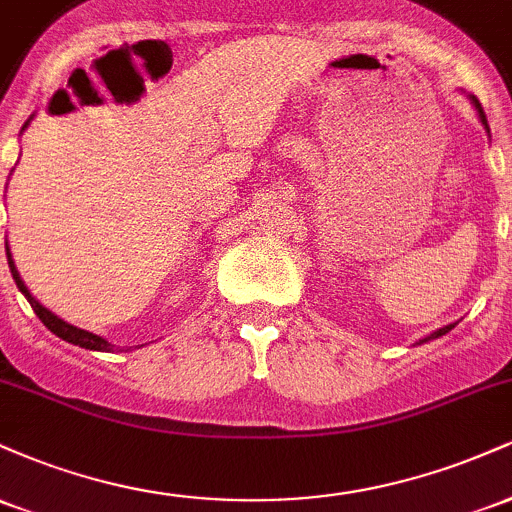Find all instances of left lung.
I'll return each instance as SVG.
<instances>
[{"instance_id": "1", "label": "left lung", "mask_w": 512, "mask_h": 512, "mask_svg": "<svg viewBox=\"0 0 512 512\" xmlns=\"http://www.w3.org/2000/svg\"><path fill=\"white\" fill-rule=\"evenodd\" d=\"M469 101H472V105L474 108H477V115H479V120H481V125H484V129L486 132H489V122H486V115H484V108H481V103L477 101V98L474 96H469ZM452 327H455V322H452V325H445V327H440V330H436L433 334H428L426 339H421V344L424 342H431V339H438V337H443V334H448Z\"/></svg>"}]
</instances>
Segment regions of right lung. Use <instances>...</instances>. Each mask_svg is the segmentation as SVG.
<instances>
[{"mask_svg": "<svg viewBox=\"0 0 512 512\" xmlns=\"http://www.w3.org/2000/svg\"><path fill=\"white\" fill-rule=\"evenodd\" d=\"M31 120H33V117H31ZM31 120H28V122H31ZM28 122H26V125L21 127V132H23V129L28 127ZM7 260H9L11 276H14V281H16V286H19V291L23 293V296H26V301L31 303L33 313L38 315L40 320H43V325L48 327V330H50L52 334H57V337L64 339V342H69V344H76V346H81V349H91V351H110V349H113V344H110L108 339L98 337V334H93V332H86V330H81V327H74V325H69V322H64L62 317H57L55 313H52V310H48V308H45V305H40L38 301H35V296H33V293L28 291V286H26V284H23V279H21V276H19V269H16L14 260H11L9 245H7Z\"/></svg>", "mask_w": 512, "mask_h": 512, "instance_id": "obj_1", "label": "right lung"}]
</instances>
